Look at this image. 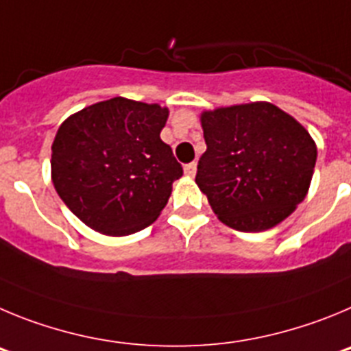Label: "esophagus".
<instances>
[{"label": "esophagus", "mask_w": 351, "mask_h": 351, "mask_svg": "<svg viewBox=\"0 0 351 351\" xmlns=\"http://www.w3.org/2000/svg\"><path fill=\"white\" fill-rule=\"evenodd\" d=\"M183 171H185V175L194 176L195 171H197V164H195L194 160H192V162H189V164H185V168H183Z\"/></svg>", "instance_id": "1"}]
</instances>
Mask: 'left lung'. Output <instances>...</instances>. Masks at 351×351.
<instances>
[{
	"label": "left lung",
	"mask_w": 351,
	"mask_h": 351,
	"mask_svg": "<svg viewBox=\"0 0 351 351\" xmlns=\"http://www.w3.org/2000/svg\"><path fill=\"white\" fill-rule=\"evenodd\" d=\"M206 152L195 183L226 226L271 229L306 197L317 145L293 117L271 103L229 106L201 115Z\"/></svg>",
	"instance_id": "8db88e82"
}]
</instances>
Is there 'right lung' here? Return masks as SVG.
Returning a JSON list of instances; mask_svg holds the SVG:
<instances>
[{
    "instance_id": "1",
    "label": "right lung",
    "mask_w": 351,
    "mask_h": 351,
    "mask_svg": "<svg viewBox=\"0 0 351 351\" xmlns=\"http://www.w3.org/2000/svg\"><path fill=\"white\" fill-rule=\"evenodd\" d=\"M168 110L113 97L75 113L52 143L59 197L90 229L128 236L148 227L183 175L160 140Z\"/></svg>"
}]
</instances>
